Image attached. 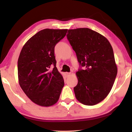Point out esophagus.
Returning a JSON list of instances; mask_svg holds the SVG:
<instances>
[{"mask_svg": "<svg viewBox=\"0 0 132 132\" xmlns=\"http://www.w3.org/2000/svg\"><path fill=\"white\" fill-rule=\"evenodd\" d=\"M71 75V73H70V72H65V75L67 77Z\"/></svg>", "mask_w": 132, "mask_h": 132, "instance_id": "esophagus-1", "label": "esophagus"}]
</instances>
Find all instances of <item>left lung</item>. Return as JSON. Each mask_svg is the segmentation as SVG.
<instances>
[{
  "instance_id": "obj_1",
  "label": "left lung",
  "mask_w": 132,
  "mask_h": 132,
  "mask_svg": "<svg viewBox=\"0 0 132 132\" xmlns=\"http://www.w3.org/2000/svg\"><path fill=\"white\" fill-rule=\"evenodd\" d=\"M67 34L78 61L85 67L76 73L75 96L82 104L95 105L108 95L117 76L112 47L105 37L89 28L69 29Z\"/></svg>"
}]
</instances>
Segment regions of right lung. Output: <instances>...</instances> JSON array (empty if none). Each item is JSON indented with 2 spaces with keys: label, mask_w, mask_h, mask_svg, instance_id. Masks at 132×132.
I'll use <instances>...</instances> for the list:
<instances>
[{
  "label": "right lung",
  "mask_w": 132,
  "mask_h": 132,
  "mask_svg": "<svg viewBox=\"0 0 132 132\" xmlns=\"http://www.w3.org/2000/svg\"><path fill=\"white\" fill-rule=\"evenodd\" d=\"M67 31L43 29L31 37L21 49L18 61L19 83L27 96L38 105H53L60 97L64 81L56 67L54 48ZM52 64L54 67L50 70Z\"/></svg>",
  "instance_id": "right-lung-1"
}]
</instances>
